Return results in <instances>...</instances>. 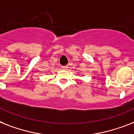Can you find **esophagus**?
I'll list each match as a JSON object with an SVG mask.
<instances>
[{
	"mask_svg": "<svg viewBox=\"0 0 134 134\" xmlns=\"http://www.w3.org/2000/svg\"><path fill=\"white\" fill-rule=\"evenodd\" d=\"M61 68L63 70H66V69H67V68H68V66H62Z\"/></svg>",
	"mask_w": 134,
	"mask_h": 134,
	"instance_id": "esophagus-1",
	"label": "esophagus"
}]
</instances>
